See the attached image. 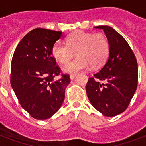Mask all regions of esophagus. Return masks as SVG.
<instances>
[{
    "instance_id": "esophagus-1",
    "label": "esophagus",
    "mask_w": 146,
    "mask_h": 146,
    "mask_svg": "<svg viewBox=\"0 0 146 146\" xmlns=\"http://www.w3.org/2000/svg\"><path fill=\"white\" fill-rule=\"evenodd\" d=\"M76 76V74H70V80H73Z\"/></svg>"
}]
</instances>
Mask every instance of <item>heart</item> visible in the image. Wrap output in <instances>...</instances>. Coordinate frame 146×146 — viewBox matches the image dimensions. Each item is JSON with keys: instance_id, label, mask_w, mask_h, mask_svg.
<instances>
[{"instance_id": "b5f03b06", "label": "heart", "mask_w": 146, "mask_h": 146, "mask_svg": "<svg viewBox=\"0 0 146 146\" xmlns=\"http://www.w3.org/2000/svg\"><path fill=\"white\" fill-rule=\"evenodd\" d=\"M55 42L51 48L52 56L61 64H66L73 57L76 58L63 66L64 73L74 74L79 71L102 65L108 54V42L104 35L78 31L66 38V42Z\"/></svg>"}]
</instances>
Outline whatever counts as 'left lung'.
I'll return each instance as SVG.
<instances>
[{"label":"left lung","mask_w":146,"mask_h":146,"mask_svg":"<svg viewBox=\"0 0 146 146\" xmlns=\"http://www.w3.org/2000/svg\"><path fill=\"white\" fill-rule=\"evenodd\" d=\"M105 33L109 57L98 72L89 78L86 93L92 106L106 117H114L127 108L138 84V65L129 44L108 26H95Z\"/></svg>","instance_id":"left-lung-1"}]
</instances>
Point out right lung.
Returning a JSON list of instances; mask_svg holds the SVG:
<instances>
[{
    "label": "right lung",
    "mask_w": 146,
    "mask_h": 146,
    "mask_svg": "<svg viewBox=\"0 0 146 146\" xmlns=\"http://www.w3.org/2000/svg\"><path fill=\"white\" fill-rule=\"evenodd\" d=\"M63 36L60 31L37 28L27 33L13 55L10 84L19 104L37 120L51 117L61 107L68 74L54 80L60 73L51 48Z\"/></svg>",
    "instance_id": "obj_1"
}]
</instances>
